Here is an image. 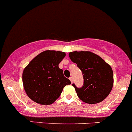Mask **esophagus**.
<instances>
[{
	"instance_id": "esophagus-1",
	"label": "esophagus",
	"mask_w": 132,
	"mask_h": 132,
	"mask_svg": "<svg viewBox=\"0 0 132 132\" xmlns=\"http://www.w3.org/2000/svg\"><path fill=\"white\" fill-rule=\"evenodd\" d=\"M70 81H71V83H73V77H70Z\"/></svg>"
}]
</instances>
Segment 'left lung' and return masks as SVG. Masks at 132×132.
<instances>
[{
  "mask_svg": "<svg viewBox=\"0 0 132 132\" xmlns=\"http://www.w3.org/2000/svg\"><path fill=\"white\" fill-rule=\"evenodd\" d=\"M72 62L83 73V87H74L79 98L90 104L102 102L108 97L113 85V73L110 65L90 51H73L69 53Z\"/></svg>",
  "mask_w": 132,
  "mask_h": 132,
  "instance_id": "8db88e82",
  "label": "left lung"
}]
</instances>
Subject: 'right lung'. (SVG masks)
I'll return each instance as SVG.
<instances>
[{
	"mask_svg": "<svg viewBox=\"0 0 132 132\" xmlns=\"http://www.w3.org/2000/svg\"><path fill=\"white\" fill-rule=\"evenodd\" d=\"M66 56L62 51H47L34 57L24 69L23 84L27 96L36 103L50 105L71 84L59 64Z\"/></svg>",
	"mask_w": 132,
	"mask_h": 132,
	"instance_id": "1",
	"label": "right lung"
}]
</instances>
